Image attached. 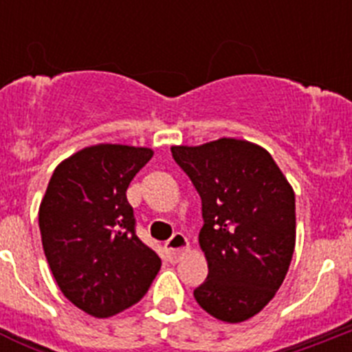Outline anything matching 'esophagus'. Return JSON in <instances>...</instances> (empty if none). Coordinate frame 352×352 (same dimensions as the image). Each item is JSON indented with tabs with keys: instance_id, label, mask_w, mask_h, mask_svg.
<instances>
[{
	"instance_id": "34e87169",
	"label": "esophagus",
	"mask_w": 352,
	"mask_h": 352,
	"mask_svg": "<svg viewBox=\"0 0 352 352\" xmlns=\"http://www.w3.org/2000/svg\"><path fill=\"white\" fill-rule=\"evenodd\" d=\"M166 250L170 261H178L185 254V250H188V239L182 232H176L173 238L166 241Z\"/></svg>"
}]
</instances>
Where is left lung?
I'll use <instances>...</instances> for the list:
<instances>
[{
    "instance_id": "1",
    "label": "left lung",
    "mask_w": 352,
    "mask_h": 352,
    "mask_svg": "<svg viewBox=\"0 0 352 352\" xmlns=\"http://www.w3.org/2000/svg\"><path fill=\"white\" fill-rule=\"evenodd\" d=\"M203 201L199 245L208 276L197 303L226 322H241L270 303L287 275L296 241L294 192L272 155L239 139L173 146Z\"/></svg>"
}]
</instances>
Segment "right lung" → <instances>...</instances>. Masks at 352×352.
<instances>
[{"label":"right lung","instance_id":"obj_1","mask_svg":"<svg viewBox=\"0 0 352 352\" xmlns=\"http://www.w3.org/2000/svg\"><path fill=\"white\" fill-rule=\"evenodd\" d=\"M149 148L96 144L56 167L38 211L42 245L67 300L93 317L138 303L162 266L135 234L126 188Z\"/></svg>","mask_w":352,"mask_h":352}]
</instances>
